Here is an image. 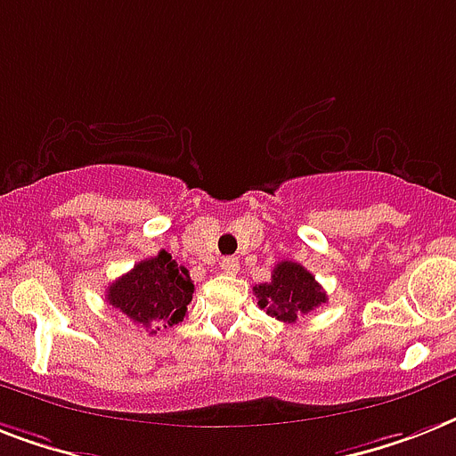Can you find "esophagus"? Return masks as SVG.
I'll return each mask as SVG.
<instances>
[{"label":"esophagus","instance_id":"obj_1","mask_svg":"<svg viewBox=\"0 0 456 456\" xmlns=\"http://www.w3.org/2000/svg\"><path fill=\"white\" fill-rule=\"evenodd\" d=\"M220 266H222V272L229 273V276H234V273H239V260H236V257H224Z\"/></svg>","mask_w":456,"mask_h":456}]
</instances>
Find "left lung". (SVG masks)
<instances>
[{
	"label": "left lung",
	"mask_w": 456,
	"mask_h": 456,
	"mask_svg": "<svg viewBox=\"0 0 456 456\" xmlns=\"http://www.w3.org/2000/svg\"><path fill=\"white\" fill-rule=\"evenodd\" d=\"M260 309L279 318L283 323H295L297 316L314 312L328 299L323 288L318 286L314 273H309L299 262H279L273 266L272 281L255 286Z\"/></svg>",
	"instance_id": "1"
}]
</instances>
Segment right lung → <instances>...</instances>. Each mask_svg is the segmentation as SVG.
Masks as SVG:
<instances>
[{
    "mask_svg": "<svg viewBox=\"0 0 456 456\" xmlns=\"http://www.w3.org/2000/svg\"><path fill=\"white\" fill-rule=\"evenodd\" d=\"M194 283L190 272L161 250L157 257L142 260L131 272L107 288V302L131 318L133 323L151 328L177 325L187 314Z\"/></svg>",
    "mask_w": 456,
    "mask_h": 456,
    "instance_id": "right-lung-1",
    "label": "right lung"
}]
</instances>
